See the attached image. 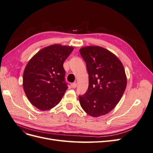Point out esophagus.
Instances as JSON below:
<instances>
[{
    "label": "esophagus",
    "mask_w": 153,
    "mask_h": 153,
    "mask_svg": "<svg viewBox=\"0 0 153 153\" xmlns=\"http://www.w3.org/2000/svg\"><path fill=\"white\" fill-rule=\"evenodd\" d=\"M76 86H77V84H76V82H74V83H73V84H71V87L73 88H76Z\"/></svg>",
    "instance_id": "obj_1"
}]
</instances>
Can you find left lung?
I'll return each mask as SVG.
<instances>
[{
    "mask_svg": "<svg viewBox=\"0 0 153 153\" xmlns=\"http://www.w3.org/2000/svg\"><path fill=\"white\" fill-rule=\"evenodd\" d=\"M89 74V87L79 96L85 112L92 117L110 112L119 103L126 89L127 78L121 61L113 53L98 46L80 49Z\"/></svg>",
    "mask_w": 153,
    "mask_h": 153,
    "instance_id": "left-lung-1",
    "label": "left lung"
}]
</instances>
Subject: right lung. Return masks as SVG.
<instances>
[{
	"label": "right lung",
	"mask_w": 153,
	"mask_h": 153,
	"mask_svg": "<svg viewBox=\"0 0 153 153\" xmlns=\"http://www.w3.org/2000/svg\"><path fill=\"white\" fill-rule=\"evenodd\" d=\"M73 47L55 44L39 50L27 63L23 87L32 105L41 110L56 106L68 88L63 63Z\"/></svg>",
	"instance_id": "1"
}]
</instances>
